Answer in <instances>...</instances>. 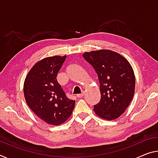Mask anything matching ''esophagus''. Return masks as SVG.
<instances>
[{"label": "esophagus", "instance_id": "obj_1", "mask_svg": "<svg viewBox=\"0 0 158 158\" xmlns=\"http://www.w3.org/2000/svg\"><path fill=\"white\" fill-rule=\"evenodd\" d=\"M85 95V92L84 91H82V93L81 94H77V98H82Z\"/></svg>", "mask_w": 158, "mask_h": 158}]
</instances>
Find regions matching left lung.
<instances>
[{"label": "left lung", "mask_w": 158, "mask_h": 158, "mask_svg": "<svg viewBox=\"0 0 158 158\" xmlns=\"http://www.w3.org/2000/svg\"><path fill=\"white\" fill-rule=\"evenodd\" d=\"M83 57L94 67L99 80L101 98L94 106L95 113L103 119H117L134 97L136 80L131 64L110 50L85 52Z\"/></svg>", "instance_id": "left-lung-1"}]
</instances>
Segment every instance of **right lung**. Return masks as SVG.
<instances>
[{
    "mask_svg": "<svg viewBox=\"0 0 158 158\" xmlns=\"http://www.w3.org/2000/svg\"><path fill=\"white\" fill-rule=\"evenodd\" d=\"M67 56L47 57L34 64L24 82L27 104L37 116L51 125H60L68 119L75 101L67 98L56 77Z\"/></svg>",
    "mask_w": 158,
    "mask_h": 158,
    "instance_id": "1",
    "label": "right lung"
}]
</instances>
